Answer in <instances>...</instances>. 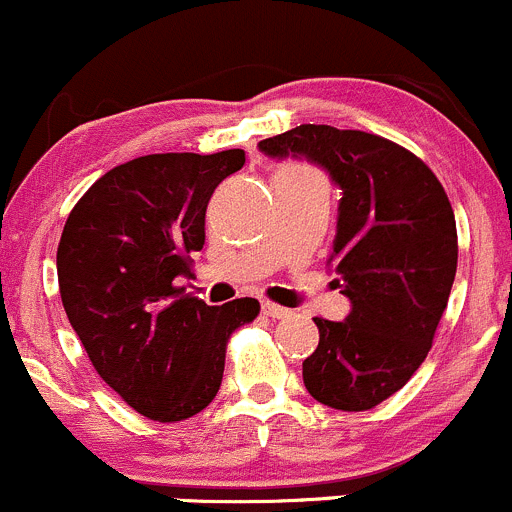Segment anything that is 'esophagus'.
Returning <instances> with one entry per match:
<instances>
[{
    "instance_id": "1",
    "label": "esophagus",
    "mask_w": 512,
    "mask_h": 512,
    "mask_svg": "<svg viewBox=\"0 0 512 512\" xmlns=\"http://www.w3.org/2000/svg\"><path fill=\"white\" fill-rule=\"evenodd\" d=\"M261 310H263V315H268V318H276V320L291 318V310L283 308V305L271 303V300H263V303H261Z\"/></svg>"
}]
</instances>
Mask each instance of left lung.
Returning <instances> with one entry per match:
<instances>
[{
  "label": "left lung",
  "mask_w": 512,
  "mask_h": 512,
  "mask_svg": "<svg viewBox=\"0 0 512 512\" xmlns=\"http://www.w3.org/2000/svg\"><path fill=\"white\" fill-rule=\"evenodd\" d=\"M268 157H305L342 189L328 263L352 303L342 323L313 318L303 362L310 397L367 412L426 360L456 278V219L434 172L402 145L362 130L298 125L258 142Z\"/></svg>",
  "instance_id": "obj_1"
}]
</instances>
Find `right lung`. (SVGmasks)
Masks as SVG:
<instances>
[{"mask_svg":"<svg viewBox=\"0 0 512 512\" xmlns=\"http://www.w3.org/2000/svg\"><path fill=\"white\" fill-rule=\"evenodd\" d=\"M244 162V150L138 157L105 172L63 226L56 271L68 323L103 382L147 419L209 407L226 342L261 310L256 298L219 308L177 286L204 246L214 189Z\"/></svg>","mask_w":512,"mask_h":512,"instance_id":"right-lung-1","label":"right lung"}]
</instances>
